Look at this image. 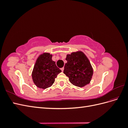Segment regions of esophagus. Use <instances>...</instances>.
Here are the masks:
<instances>
[{"instance_id":"obj_1","label":"esophagus","mask_w":128,"mask_h":128,"mask_svg":"<svg viewBox=\"0 0 128 128\" xmlns=\"http://www.w3.org/2000/svg\"><path fill=\"white\" fill-rule=\"evenodd\" d=\"M61 70L62 72H63L64 70V67H63V68H61Z\"/></svg>"}]
</instances>
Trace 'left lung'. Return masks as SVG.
Masks as SVG:
<instances>
[{"mask_svg":"<svg viewBox=\"0 0 128 128\" xmlns=\"http://www.w3.org/2000/svg\"><path fill=\"white\" fill-rule=\"evenodd\" d=\"M64 73L70 82L78 87H83L90 82L93 69L88 58L82 52H73L67 55Z\"/></svg>","mask_w":128,"mask_h":128,"instance_id":"1","label":"left lung"}]
</instances>
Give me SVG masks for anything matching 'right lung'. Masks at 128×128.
<instances>
[{
    "mask_svg": "<svg viewBox=\"0 0 128 128\" xmlns=\"http://www.w3.org/2000/svg\"><path fill=\"white\" fill-rule=\"evenodd\" d=\"M52 57L50 53L42 54L38 58L34 66L32 77L34 83L39 88L45 89L51 86L58 74L61 72Z\"/></svg>",
    "mask_w": 128,
    "mask_h": 128,
    "instance_id": "1",
    "label": "right lung"
}]
</instances>
